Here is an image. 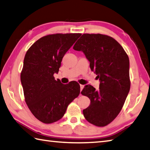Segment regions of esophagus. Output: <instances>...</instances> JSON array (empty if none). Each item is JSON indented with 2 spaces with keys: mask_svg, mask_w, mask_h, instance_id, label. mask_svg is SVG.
<instances>
[{
  "mask_svg": "<svg viewBox=\"0 0 150 150\" xmlns=\"http://www.w3.org/2000/svg\"><path fill=\"white\" fill-rule=\"evenodd\" d=\"M83 87H84L83 85H81V84H80V91H81V90H82V89H83Z\"/></svg>",
  "mask_w": 150,
  "mask_h": 150,
  "instance_id": "obj_1",
  "label": "esophagus"
}]
</instances>
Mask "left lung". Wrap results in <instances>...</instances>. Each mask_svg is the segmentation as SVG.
I'll return each instance as SVG.
<instances>
[{
    "mask_svg": "<svg viewBox=\"0 0 150 150\" xmlns=\"http://www.w3.org/2000/svg\"><path fill=\"white\" fill-rule=\"evenodd\" d=\"M73 49L84 53L100 81L98 90L87 85L81 92L91 100L84 117L95 126L108 125L120 114L130 90L128 55L114 38L101 34H83Z\"/></svg>",
    "mask_w": 150,
    "mask_h": 150,
    "instance_id": "1",
    "label": "left lung"
}]
</instances>
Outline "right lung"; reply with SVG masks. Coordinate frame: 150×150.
I'll return each mask as SVG.
<instances>
[{
	"label": "right lung",
	"mask_w": 150,
	"mask_h": 150,
	"mask_svg": "<svg viewBox=\"0 0 150 150\" xmlns=\"http://www.w3.org/2000/svg\"><path fill=\"white\" fill-rule=\"evenodd\" d=\"M81 35H46L36 41L25 54L21 72L25 100L34 116L42 123L61 119L69 104L80 94L78 82L63 84L53 74L59 72L64 54Z\"/></svg>",
	"instance_id": "1"
}]
</instances>
